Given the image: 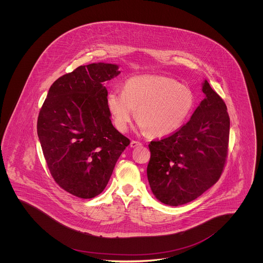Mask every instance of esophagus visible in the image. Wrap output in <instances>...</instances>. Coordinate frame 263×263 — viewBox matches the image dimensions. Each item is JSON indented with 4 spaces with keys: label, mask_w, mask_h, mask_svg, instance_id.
<instances>
[{
    "label": "esophagus",
    "mask_w": 263,
    "mask_h": 263,
    "mask_svg": "<svg viewBox=\"0 0 263 263\" xmlns=\"http://www.w3.org/2000/svg\"><path fill=\"white\" fill-rule=\"evenodd\" d=\"M130 146L132 147V148H136V147H141L142 146V143L141 142H139V141H132L131 142V144H130Z\"/></svg>",
    "instance_id": "1"
}]
</instances>
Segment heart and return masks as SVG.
Returning a JSON list of instances; mask_svg holds the SVG:
<instances>
[{"instance_id": "heart-1", "label": "heart", "mask_w": 263, "mask_h": 263, "mask_svg": "<svg viewBox=\"0 0 263 263\" xmlns=\"http://www.w3.org/2000/svg\"><path fill=\"white\" fill-rule=\"evenodd\" d=\"M107 106L116 128L126 132L136 108L138 126L155 137L170 135L185 122L194 104L190 88L163 75L129 78L123 91L111 90Z\"/></svg>"}]
</instances>
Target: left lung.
<instances>
[{
    "label": "left lung",
    "mask_w": 263,
    "mask_h": 263,
    "mask_svg": "<svg viewBox=\"0 0 263 263\" xmlns=\"http://www.w3.org/2000/svg\"><path fill=\"white\" fill-rule=\"evenodd\" d=\"M205 99L186 124L149 144L147 175L154 195L179 206L196 199L221 177L229 151L230 117L222 98L204 82Z\"/></svg>",
    "instance_id": "left-lung-1"
}]
</instances>
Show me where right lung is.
<instances>
[{
  "mask_svg": "<svg viewBox=\"0 0 263 263\" xmlns=\"http://www.w3.org/2000/svg\"><path fill=\"white\" fill-rule=\"evenodd\" d=\"M118 66L92 63L57 79L38 114L37 135L55 182L79 198L106 186L130 140L113 127L104 82Z\"/></svg>",
  "mask_w": 263,
  "mask_h": 263,
  "instance_id": "right-lung-1",
  "label": "right lung"
}]
</instances>
